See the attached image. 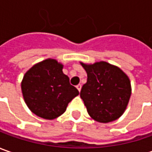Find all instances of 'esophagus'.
I'll list each match as a JSON object with an SVG mask.
<instances>
[{"label": "esophagus", "instance_id": "obj_1", "mask_svg": "<svg viewBox=\"0 0 152 152\" xmlns=\"http://www.w3.org/2000/svg\"><path fill=\"white\" fill-rule=\"evenodd\" d=\"M76 88H77V90H78L79 92H81V84H78V85L76 86Z\"/></svg>", "mask_w": 152, "mask_h": 152}]
</instances>
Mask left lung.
<instances>
[{
    "label": "left lung",
    "mask_w": 152,
    "mask_h": 152,
    "mask_svg": "<svg viewBox=\"0 0 152 152\" xmlns=\"http://www.w3.org/2000/svg\"><path fill=\"white\" fill-rule=\"evenodd\" d=\"M81 65L86 71L87 81L80 96L88 114L100 123L116 120L124 113L131 95L128 76L105 61Z\"/></svg>",
    "instance_id": "1"
}]
</instances>
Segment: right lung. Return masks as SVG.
<instances>
[{"label": "right lung", "mask_w": 152, "mask_h": 152, "mask_svg": "<svg viewBox=\"0 0 152 152\" xmlns=\"http://www.w3.org/2000/svg\"><path fill=\"white\" fill-rule=\"evenodd\" d=\"M62 69L63 65L57 60L47 59L34 65L24 75L21 85L24 101L40 118L54 119L60 116L79 94Z\"/></svg>", "instance_id": "add662e5"}]
</instances>
